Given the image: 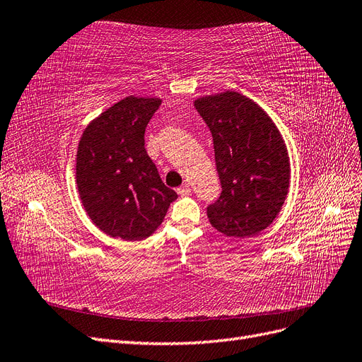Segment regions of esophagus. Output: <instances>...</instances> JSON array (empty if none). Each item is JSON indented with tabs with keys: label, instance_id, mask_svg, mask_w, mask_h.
Masks as SVG:
<instances>
[{
	"label": "esophagus",
	"instance_id": "1",
	"mask_svg": "<svg viewBox=\"0 0 362 362\" xmlns=\"http://www.w3.org/2000/svg\"><path fill=\"white\" fill-rule=\"evenodd\" d=\"M177 193H178L180 196H187V194H190V185H189V184H182L180 189H177Z\"/></svg>",
	"mask_w": 362,
	"mask_h": 362
}]
</instances>
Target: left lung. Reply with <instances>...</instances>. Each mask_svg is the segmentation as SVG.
Returning <instances> with one entry per match:
<instances>
[{"instance_id":"left-lung-1","label":"left lung","mask_w":362,"mask_h":362,"mask_svg":"<svg viewBox=\"0 0 362 362\" xmlns=\"http://www.w3.org/2000/svg\"><path fill=\"white\" fill-rule=\"evenodd\" d=\"M213 136L222 194L206 208L211 226L245 238L266 229L290 189L287 145L273 119L250 98L226 90L196 98Z\"/></svg>"}]
</instances>
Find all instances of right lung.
<instances>
[{"label": "right lung", "instance_id": "1", "mask_svg": "<svg viewBox=\"0 0 362 362\" xmlns=\"http://www.w3.org/2000/svg\"><path fill=\"white\" fill-rule=\"evenodd\" d=\"M160 98L129 95L92 119L76 151L75 178L84 210L103 233L127 242L157 231L178 198L145 149Z\"/></svg>", "mask_w": 362, "mask_h": 362}]
</instances>
